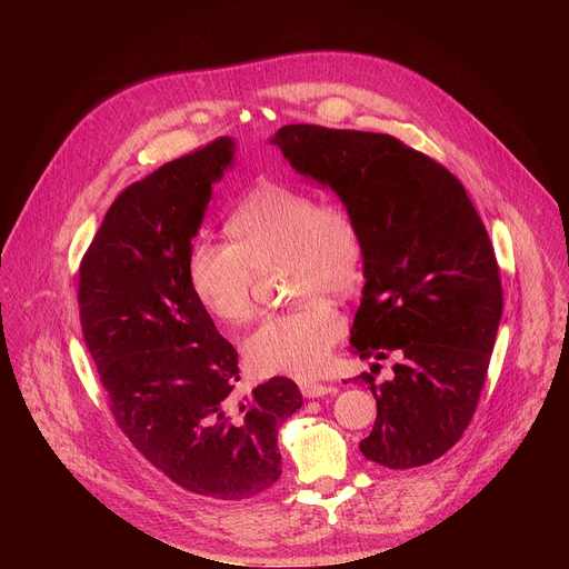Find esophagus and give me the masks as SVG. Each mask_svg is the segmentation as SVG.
Wrapping results in <instances>:
<instances>
[{"mask_svg":"<svg viewBox=\"0 0 569 569\" xmlns=\"http://www.w3.org/2000/svg\"><path fill=\"white\" fill-rule=\"evenodd\" d=\"M299 389H301V393H303L306 398H321V396H327V393H333V391H336L333 385H321V382H312V380L299 382Z\"/></svg>","mask_w":569,"mask_h":569,"instance_id":"1","label":"esophagus"}]
</instances>
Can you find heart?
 Wrapping results in <instances>:
<instances>
[{
    "label": "heart",
    "mask_w": 569,
    "mask_h": 569,
    "mask_svg": "<svg viewBox=\"0 0 569 569\" xmlns=\"http://www.w3.org/2000/svg\"><path fill=\"white\" fill-rule=\"evenodd\" d=\"M227 240H196L189 283L198 301L227 323L254 317L261 272L288 266L290 295L299 308L268 317L242 351L257 373L315 376L327 367L345 319L327 295L351 292L362 277V236L340 202H319L306 189L266 182L242 198L229 220Z\"/></svg>",
    "instance_id": "b5f03b06"
}]
</instances>
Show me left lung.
I'll use <instances>...</instances> for the list:
<instances>
[{
  "mask_svg": "<svg viewBox=\"0 0 569 569\" xmlns=\"http://www.w3.org/2000/svg\"><path fill=\"white\" fill-rule=\"evenodd\" d=\"M290 167L329 187L362 236V301L351 349L373 358L356 382L376 398L360 452L385 468L426 466L468 428L502 319L496 252L461 182L391 134L292 123L277 130ZM391 355L395 378L375 382Z\"/></svg>",
  "mask_w": 569,
  "mask_h": 569,
  "instance_id": "obj_1",
  "label": "left lung"
}]
</instances>
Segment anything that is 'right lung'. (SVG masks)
<instances>
[{
  "mask_svg": "<svg viewBox=\"0 0 569 569\" xmlns=\"http://www.w3.org/2000/svg\"><path fill=\"white\" fill-rule=\"evenodd\" d=\"M233 152L220 137L130 184L78 274L80 327L114 421L154 468L216 500L270 489L279 428L303 405L283 376L233 391L238 353L189 283L191 240Z\"/></svg>",
  "mask_w": 569,
  "mask_h": 569,
  "instance_id": "1",
  "label": "right lung"
}]
</instances>
